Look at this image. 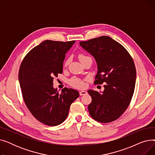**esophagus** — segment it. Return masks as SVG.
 Segmentation results:
<instances>
[{"label":"esophagus","mask_w":155,"mask_h":155,"mask_svg":"<svg viewBox=\"0 0 155 155\" xmlns=\"http://www.w3.org/2000/svg\"><path fill=\"white\" fill-rule=\"evenodd\" d=\"M79 93H80V95H86L87 94V92L85 91H81L79 92Z\"/></svg>","instance_id":"esophagus-1"}]
</instances>
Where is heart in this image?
Segmentation results:
<instances>
[{
    "instance_id": "b5f03b06",
    "label": "heart",
    "mask_w": 155,
    "mask_h": 155,
    "mask_svg": "<svg viewBox=\"0 0 155 155\" xmlns=\"http://www.w3.org/2000/svg\"><path fill=\"white\" fill-rule=\"evenodd\" d=\"M78 58L80 61L82 62L83 60L90 58V57L85 55L84 53H80L78 55ZM70 63V58H67L66 60H65L64 63V67H67L68 65ZM69 84L73 87H75V88H84L85 86V84L83 80L77 78H73L71 79H70L69 80Z\"/></svg>"
}]
</instances>
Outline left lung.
<instances>
[{"mask_svg":"<svg viewBox=\"0 0 155 155\" xmlns=\"http://www.w3.org/2000/svg\"><path fill=\"white\" fill-rule=\"evenodd\" d=\"M80 45L97 61L98 71L94 84H105L101 94L87 91L92 97L89 114L102 123L116 120L126 110L134 94L136 71L133 58L123 45L107 36L81 41Z\"/></svg>","mask_w":155,"mask_h":155,"instance_id":"left-lung-1","label":"left lung"}]
</instances>
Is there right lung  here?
Instances as JSON below:
<instances>
[{
    "instance_id": "add662e5",
    "label": "right lung",
    "mask_w": 155,
    "mask_h": 155,
    "mask_svg": "<svg viewBox=\"0 0 155 155\" xmlns=\"http://www.w3.org/2000/svg\"><path fill=\"white\" fill-rule=\"evenodd\" d=\"M75 43L46 40L28 52L20 66L19 80L24 103L32 115L45 125L61 124L71 104L79 97L74 89L65 87L59 93L53 87V77L62 73L65 54Z\"/></svg>"
}]
</instances>
